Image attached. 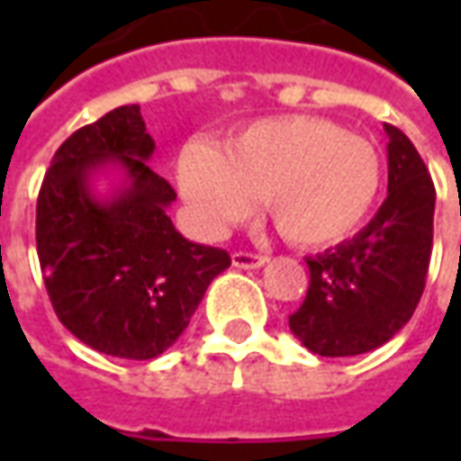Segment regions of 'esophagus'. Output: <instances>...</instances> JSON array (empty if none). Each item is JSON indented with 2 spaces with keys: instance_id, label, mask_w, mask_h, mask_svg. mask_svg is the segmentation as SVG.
<instances>
[{
  "instance_id": "1",
  "label": "esophagus",
  "mask_w": 461,
  "mask_h": 461,
  "mask_svg": "<svg viewBox=\"0 0 461 461\" xmlns=\"http://www.w3.org/2000/svg\"><path fill=\"white\" fill-rule=\"evenodd\" d=\"M231 264H234L237 269H259V267L267 264V257L254 254V251H234V254H231Z\"/></svg>"
}]
</instances>
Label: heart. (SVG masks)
<instances>
[{
	"label": "heart",
	"instance_id": "obj_1",
	"mask_svg": "<svg viewBox=\"0 0 461 461\" xmlns=\"http://www.w3.org/2000/svg\"><path fill=\"white\" fill-rule=\"evenodd\" d=\"M194 227L221 234L259 197L281 237L319 249L348 240L373 210L383 160L370 140L316 115H276L234 132L224 150L190 145L177 167Z\"/></svg>",
	"mask_w": 461,
	"mask_h": 461
}]
</instances>
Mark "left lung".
Wrapping results in <instances>:
<instances>
[{"mask_svg":"<svg viewBox=\"0 0 461 461\" xmlns=\"http://www.w3.org/2000/svg\"><path fill=\"white\" fill-rule=\"evenodd\" d=\"M387 197L367 227L309 257L311 284L289 316L294 336L326 357L375 350L412 319L425 291L435 185L405 132L385 122Z\"/></svg>","mask_w":461,"mask_h":461,"instance_id":"1","label":"left lung"}]
</instances>
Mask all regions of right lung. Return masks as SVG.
<instances>
[{
    "label": "right lung",
    "mask_w": 461,
    "mask_h": 461,
    "mask_svg": "<svg viewBox=\"0 0 461 461\" xmlns=\"http://www.w3.org/2000/svg\"><path fill=\"white\" fill-rule=\"evenodd\" d=\"M140 105H121L61 142L36 200V251L56 316L98 353L150 360L180 339L230 254L185 240L167 217L170 182L150 170ZM121 164L108 201L90 175Z\"/></svg>",
    "instance_id": "right-lung-1"
}]
</instances>
